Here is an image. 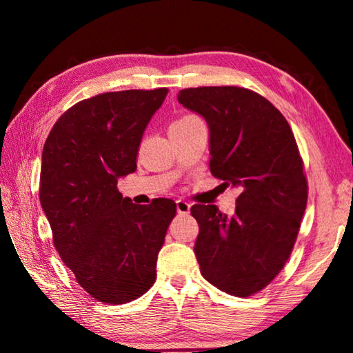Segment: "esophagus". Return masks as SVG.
I'll return each mask as SVG.
<instances>
[{
    "label": "esophagus",
    "mask_w": 353,
    "mask_h": 353,
    "mask_svg": "<svg viewBox=\"0 0 353 353\" xmlns=\"http://www.w3.org/2000/svg\"><path fill=\"white\" fill-rule=\"evenodd\" d=\"M190 204L188 202H185V201H177L176 202V208H177V213H181V214H188L190 213Z\"/></svg>",
    "instance_id": "1"
}]
</instances>
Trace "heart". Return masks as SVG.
Instances as JSON below:
<instances>
[{
	"label": "heart",
	"mask_w": 353,
	"mask_h": 353,
	"mask_svg": "<svg viewBox=\"0 0 353 353\" xmlns=\"http://www.w3.org/2000/svg\"><path fill=\"white\" fill-rule=\"evenodd\" d=\"M194 118H198V117H193V115H185V117H182V118L176 119V121L172 123V124H181V123H187V121H191V119H194Z\"/></svg>",
	"instance_id": "obj_1"
}]
</instances>
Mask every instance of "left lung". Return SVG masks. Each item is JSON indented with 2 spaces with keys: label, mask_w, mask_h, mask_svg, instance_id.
Wrapping results in <instances>:
<instances>
[{
  "label": "left lung",
  "mask_w": 353,
  "mask_h": 353,
  "mask_svg": "<svg viewBox=\"0 0 353 353\" xmlns=\"http://www.w3.org/2000/svg\"><path fill=\"white\" fill-rule=\"evenodd\" d=\"M177 101L208 124L212 174L241 191L232 216L216 205L191 207L201 274L227 294L250 296L282 271L307 207L294 135L282 113L248 88H185Z\"/></svg>",
  "instance_id": "obj_1"
}]
</instances>
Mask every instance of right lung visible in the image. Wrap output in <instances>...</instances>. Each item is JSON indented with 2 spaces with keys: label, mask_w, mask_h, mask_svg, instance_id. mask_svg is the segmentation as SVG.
Returning a JSON list of instances; mask_svg holds the SVG:
<instances>
[{
  "label": "right lung",
  "mask_w": 353,
  "mask_h": 353,
  "mask_svg": "<svg viewBox=\"0 0 353 353\" xmlns=\"http://www.w3.org/2000/svg\"><path fill=\"white\" fill-rule=\"evenodd\" d=\"M168 90L101 93L74 104L45 141L40 204L52 241L97 301L126 303L155 282L157 255L176 214L171 199L137 205L118 179L137 170L143 132Z\"/></svg>",
  "instance_id": "1"
}]
</instances>
